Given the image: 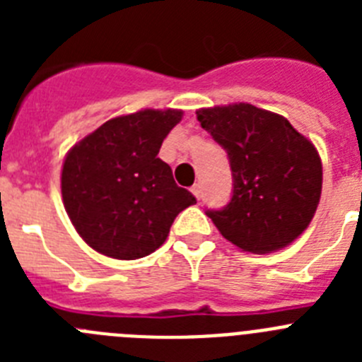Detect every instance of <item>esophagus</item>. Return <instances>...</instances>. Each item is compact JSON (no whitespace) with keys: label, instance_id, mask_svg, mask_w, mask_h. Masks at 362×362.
<instances>
[{"label":"esophagus","instance_id":"obj_1","mask_svg":"<svg viewBox=\"0 0 362 362\" xmlns=\"http://www.w3.org/2000/svg\"><path fill=\"white\" fill-rule=\"evenodd\" d=\"M192 194H194L197 199H201V197H203V187H201L199 183H196L194 187H192Z\"/></svg>","mask_w":362,"mask_h":362}]
</instances>
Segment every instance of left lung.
<instances>
[{"mask_svg":"<svg viewBox=\"0 0 362 362\" xmlns=\"http://www.w3.org/2000/svg\"><path fill=\"white\" fill-rule=\"evenodd\" d=\"M197 121L228 153L232 199L206 216L243 252L270 254L308 228L322 188L317 150L286 117L254 105L201 108Z\"/></svg>","mask_w":362,"mask_h":362,"instance_id":"1","label":"left lung"}]
</instances>
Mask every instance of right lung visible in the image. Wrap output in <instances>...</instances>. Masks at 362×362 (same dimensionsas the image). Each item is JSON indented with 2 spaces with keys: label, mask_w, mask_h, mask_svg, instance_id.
Instances as JSON below:
<instances>
[{
  "label": "right lung",
  "mask_w": 362,
  "mask_h": 362,
  "mask_svg": "<svg viewBox=\"0 0 362 362\" xmlns=\"http://www.w3.org/2000/svg\"><path fill=\"white\" fill-rule=\"evenodd\" d=\"M181 110H139L107 121L66 153L63 204L83 241L114 259L158 250L179 212L196 203L158 158Z\"/></svg>",
  "instance_id": "obj_1"
}]
</instances>
